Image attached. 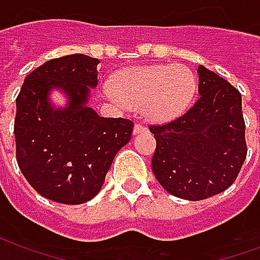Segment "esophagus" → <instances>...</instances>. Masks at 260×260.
I'll return each mask as SVG.
<instances>
[{"label": "esophagus", "mask_w": 260, "mask_h": 260, "mask_svg": "<svg viewBox=\"0 0 260 260\" xmlns=\"http://www.w3.org/2000/svg\"><path fill=\"white\" fill-rule=\"evenodd\" d=\"M145 129H146V128H145L141 122H138V124H135V126H134V134H135V135L136 134H141V132H143Z\"/></svg>", "instance_id": "1"}]
</instances>
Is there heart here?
Listing matches in <instances>:
<instances>
[{"instance_id":"1","label":"heart","mask_w":260,"mask_h":260,"mask_svg":"<svg viewBox=\"0 0 260 260\" xmlns=\"http://www.w3.org/2000/svg\"><path fill=\"white\" fill-rule=\"evenodd\" d=\"M195 91V75L184 65H149L121 71L107 94L141 108L150 121L167 122L185 113Z\"/></svg>"}]
</instances>
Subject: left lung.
Instances as JSON below:
<instances>
[{
  "label": "left lung",
  "instance_id": "left-lung-1",
  "mask_svg": "<svg viewBox=\"0 0 260 260\" xmlns=\"http://www.w3.org/2000/svg\"><path fill=\"white\" fill-rule=\"evenodd\" d=\"M198 75L195 104L171 122L149 126L156 139L153 174L169 193L186 201L225 191L248 152L241 93L203 65Z\"/></svg>",
  "mask_w": 260,
  "mask_h": 260
}]
</instances>
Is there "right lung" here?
Listing matches in <instances>:
<instances>
[{
    "label": "right lung",
    "mask_w": 260,
    "mask_h": 260,
    "mask_svg": "<svg viewBox=\"0 0 260 260\" xmlns=\"http://www.w3.org/2000/svg\"><path fill=\"white\" fill-rule=\"evenodd\" d=\"M100 61L83 54L50 59L27 75L16 97V161L27 182L50 201L80 205L102 189L115 154L131 141L134 122L104 118L87 107ZM69 97L54 109L48 94Z\"/></svg>",
    "instance_id": "right-lung-1"
}]
</instances>
